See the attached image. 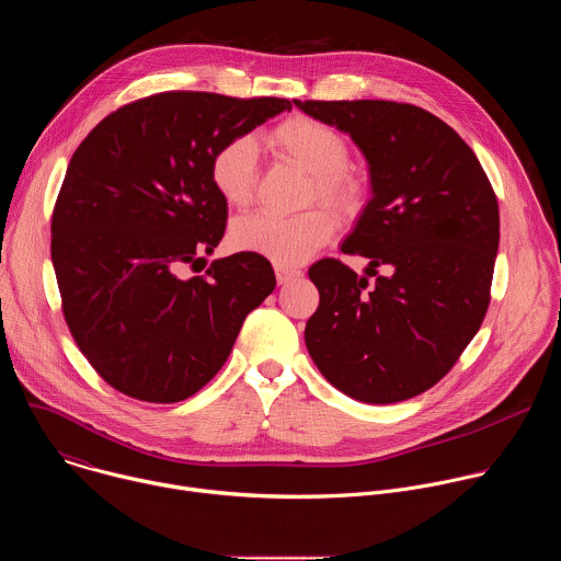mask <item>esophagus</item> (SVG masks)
<instances>
[{"instance_id": "1", "label": "esophagus", "mask_w": 561, "mask_h": 561, "mask_svg": "<svg viewBox=\"0 0 561 561\" xmlns=\"http://www.w3.org/2000/svg\"><path fill=\"white\" fill-rule=\"evenodd\" d=\"M275 277L279 284H288V282H295L301 277V271L299 268H290V266H275Z\"/></svg>"}]
</instances>
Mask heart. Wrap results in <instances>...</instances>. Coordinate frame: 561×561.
I'll return each mask as SVG.
<instances>
[{"mask_svg": "<svg viewBox=\"0 0 561 561\" xmlns=\"http://www.w3.org/2000/svg\"><path fill=\"white\" fill-rule=\"evenodd\" d=\"M268 150L310 175L306 202H322L342 217L362 210L366 186L348 169V139L333 126L308 115H293L264 135ZM208 178L217 195L232 208H247L257 186V146L251 137L226 139L210 157ZM335 217L324 208L299 215L253 213L230 226V247L271 260L277 266H297L331 242Z\"/></svg>", "mask_w": 561, "mask_h": 561, "instance_id": "heart-1", "label": "heart"}]
</instances>
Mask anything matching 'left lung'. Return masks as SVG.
I'll return each instance as SVG.
<instances>
[{"instance_id":"obj_1","label":"left lung","mask_w":561,"mask_h":561,"mask_svg":"<svg viewBox=\"0 0 561 561\" xmlns=\"http://www.w3.org/2000/svg\"><path fill=\"white\" fill-rule=\"evenodd\" d=\"M293 104L351 135L373 186L342 244L370 260L366 277L333 257L308 268L319 290L304 331L308 353L348 397L404 402L435 386L484 322L500 247L495 191L470 146L420 106Z\"/></svg>"}]
</instances>
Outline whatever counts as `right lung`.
<instances>
[{
    "label": "right lung",
    "mask_w": 561,
    "mask_h": 561,
    "mask_svg": "<svg viewBox=\"0 0 561 561\" xmlns=\"http://www.w3.org/2000/svg\"><path fill=\"white\" fill-rule=\"evenodd\" d=\"M293 104L169 91L104 117L77 146L50 221V257L72 340L115 390L175 404L228 359L247 314L275 288L266 257L234 253L199 277L226 230L213 152Z\"/></svg>",
    "instance_id": "add662e5"
}]
</instances>
